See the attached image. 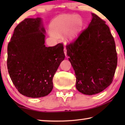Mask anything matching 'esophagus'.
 I'll list each match as a JSON object with an SVG mask.
<instances>
[{
	"instance_id": "1",
	"label": "esophagus",
	"mask_w": 125,
	"mask_h": 125,
	"mask_svg": "<svg viewBox=\"0 0 125 125\" xmlns=\"http://www.w3.org/2000/svg\"><path fill=\"white\" fill-rule=\"evenodd\" d=\"M64 52L65 56H67V48H66V47L64 48Z\"/></svg>"
}]
</instances>
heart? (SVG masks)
<instances>
[{
    "label": "heart",
    "instance_id": "heart-1",
    "mask_svg": "<svg viewBox=\"0 0 125 125\" xmlns=\"http://www.w3.org/2000/svg\"><path fill=\"white\" fill-rule=\"evenodd\" d=\"M82 20L79 17L73 15H63L55 18L51 24V36L53 38H57L69 30L68 37L73 39L80 30Z\"/></svg>",
    "mask_w": 125,
    "mask_h": 125
}]
</instances>
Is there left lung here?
Returning <instances> with one entry per match:
<instances>
[{"label": "left lung", "mask_w": 125, "mask_h": 125, "mask_svg": "<svg viewBox=\"0 0 125 125\" xmlns=\"http://www.w3.org/2000/svg\"><path fill=\"white\" fill-rule=\"evenodd\" d=\"M92 20L74 41L66 46L76 77V88L85 95L98 94L113 82L117 63L114 39L105 21Z\"/></svg>", "instance_id": "8db88e82"}]
</instances>
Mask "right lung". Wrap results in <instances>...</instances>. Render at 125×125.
<instances>
[{
	"label": "right lung",
	"mask_w": 125,
	"mask_h": 125,
	"mask_svg": "<svg viewBox=\"0 0 125 125\" xmlns=\"http://www.w3.org/2000/svg\"><path fill=\"white\" fill-rule=\"evenodd\" d=\"M44 33L41 18L25 19L14 29L8 45L10 77L19 92L30 98L51 93L53 77L65 58L63 43L46 47Z\"/></svg>",
	"instance_id": "obj_1"
}]
</instances>
